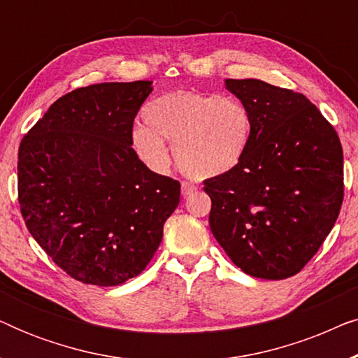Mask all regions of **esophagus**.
Instances as JSON below:
<instances>
[{"instance_id":"obj_1","label":"esophagus","mask_w":358,"mask_h":358,"mask_svg":"<svg viewBox=\"0 0 358 358\" xmlns=\"http://www.w3.org/2000/svg\"><path fill=\"white\" fill-rule=\"evenodd\" d=\"M180 190H182L184 197H189V195H192L195 190H197V185H194L192 182H187V180H184V182L180 184Z\"/></svg>"}]
</instances>
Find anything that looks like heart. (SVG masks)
Segmentation results:
<instances>
[{
	"label": "heart",
	"instance_id": "1",
	"mask_svg": "<svg viewBox=\"0 0 358 358\" xmlns=\"http://www.w3.org/2000/svg\"><path fill=\"white\" fill-rule=\"evenodd\" d=\"M145 120L131 131L140 158L156 171L168 169V140L174 143L179 168L197 179L218 178L238 168L252 135L246 106L213 92H168L146 106Z\"/></svg>",
	"mask_w": 358,
	"mask_h": 358
}]
</instances>
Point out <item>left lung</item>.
I'll list each match as a JSON object with an SVG mask.
<instances>
[{"label":"left lung","instance_id":"1","mask_svg":"<svg viewBox=\"0 0 358 358\" xmlns=\"http://www.w3.org/2000/svg\"><path fill=\"white\" fill-rule=\"evenodd\" d=\"M251 114L244 159L203 182L210 229L248 275L282 280L311 261L344 199L341 140L300 92L261 80H227Z\"/></svg>","mask_w":358,"mask_h":358}]
</instances>
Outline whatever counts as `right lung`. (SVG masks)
<instances>
[{"instance_id":"1","label":"right lung","mask_w":358,"mask_h":358,"mask_svg":"<svg viewBox=\"0 0 358 358\" xmlns=\"http://www.w3.org/2000/svg\"><path fill=\"white\" fill-rule=\"evenodd\" d=\"M151 81L101 83L62 96L27 131L17 197L29 233L68 275L122 285L145 271L180 199V184L131 148Z\"/></svg>"}]
</instances>
